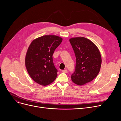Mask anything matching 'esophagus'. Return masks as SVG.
Wrapping results in <instances>:
<instances>
[{
  "label": "esophagus",
  "instance_id": "obj_1",
  "mask_svg": "<svg viewBox=\"0 0 121 121\" xmlns=\"http://www.w3.org/2000/svg\"><path fill=\"white\" fill-rule=\"evenodd\" d=\"M62 72L63 73H68V71L67 70V69H64V70H62Z\"/></svg>",
  "mask_w": 121,
  "mask_h": 121
}]
</instances>
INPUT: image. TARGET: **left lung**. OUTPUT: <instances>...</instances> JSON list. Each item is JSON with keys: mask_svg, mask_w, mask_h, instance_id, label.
<instances>
[{"mask_svg": "<svg viewBox=\"0 0 121 121\" xmlns=\"http://www.w3.org/2000/svg\"><path fill=\"white\" fill-rule=\"evenodd\" d=\"M76 57L75 69L71 75L73 83L84 85L98 75L101 65V57L98 47L84 37L69 39Z\"/></svg>", "mask_w": 121, "mask_h": 121, "instance_id": "obj_1", "label": "left lung"}]
</instances>
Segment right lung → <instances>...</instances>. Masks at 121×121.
<instances>
[{
  "instance_id": "add662e5",
  "label": "right lung",
  "mask_w": 121,
  "mask_h": 121,
  "mask_svg": "<svg viewBox=\"0 0 121 121\" xmlns=\"http://www.w3.org/2000/svg\"><path fill=\"white\" fill-rule=\"evenodd\" d=\"M55 35H44L30 43L25 56V64L31 78L36 83L47 86L53 82L57 76L52 55L62 41Z\"/></svg>"
}]
</instances>
